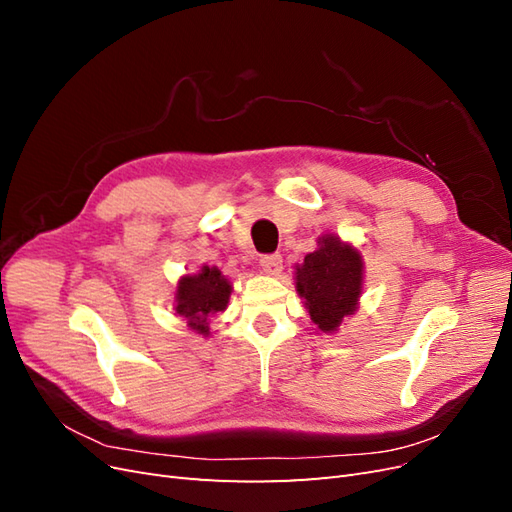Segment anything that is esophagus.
I'll use <instances>...</instances> for the list:
<instances>
[{
  "label": "esophagus",
  "mask_w": 512,
  "mask_h": 512,
  "mask_svg": "<svg viewBox=\"0 0 512 512\" xmlns=\"http://www.w3.org/2000/svg\"><path fill=\"white\" fill-rule=\"evenodd\" d=\"M260 269L267 275H280L284 269V260L280 254H267L260 258Z\"/></svg>",
  "instance_id": "esophagus-1"
}]
</instances>
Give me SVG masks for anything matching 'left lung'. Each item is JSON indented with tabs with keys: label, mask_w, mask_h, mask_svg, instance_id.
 <instances>
[{
	"label": "left lung",
	"mask_w": 512,
	"mask_h": 512,
	"mask_svg": "<svg viewBox=\"0 0 512 512\" xmlns=\"http://www.w3.org/2000/svg\"><path fill=\"white\" fill-rule=\"evenodd\" d=\"M297 292L309 318L322 333L342 327L359 307L363 292V258L356 247L335 235H322L318 250L297 267Z\"/></svg>",
	"instance_id": "left-lung-1"
}]
</instances>
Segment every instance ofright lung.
Listing matches in <instances>:
<instances>
[{"instance_id": "right-lung-1", "label": "right lung", "mask_w": 512, "mask_h": 512, "mask_svg": "<svg viewBox=\"0 0 512 512\" xmlns=\"http://www.w3.org/2000/svg\"><path fill=\"white\" fill-rule=\"evenodd\" d=\"M232 286L218 267H203L194 275H183L175 292V312L188 320V327L209 337V316L224 312Z\"/></svg>"}]
</instances>
